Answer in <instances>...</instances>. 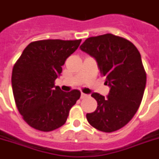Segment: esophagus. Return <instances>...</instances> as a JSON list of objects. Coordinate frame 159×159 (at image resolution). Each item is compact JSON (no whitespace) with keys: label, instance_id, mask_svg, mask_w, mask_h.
<instances>
[{"label":"esophagus","instance_id":"34e87169","mask_svg":"<svg viewBox=\"0 0 159 159\" xmlns=\"http://www.w3.org/2000/svg\"><path fill=\"white\" fill-rule=\"evenodd\" d=\"M87 94H85V93H82V94H81V98H82V99H83V98H85V97H87Z\"/></svg>","mask_w":159,"mask_h":159}]
</instances>
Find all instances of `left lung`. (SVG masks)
I'll return each mask as SVG.
<instances>
[{
	"label": "left lung",
	"mask_w": 159,
	"mask_h": 159,
	"mask_svg": "<svg viewBox=\"0 0 159 159\" xmlns=\"http://www.w3.org/2000/svg\"><path fill=\"white\" fill-rule=\"evenodd\" d=\"M80 48L97 60L111 88L107 98L92 93L97 107L87 114V121L102 132L118 130L133 118L143 99L146 72L140 53L130 41L111 34L90 37Z\"/></svg>",
	"instance_id": "8db88e82"
}]
</instances>
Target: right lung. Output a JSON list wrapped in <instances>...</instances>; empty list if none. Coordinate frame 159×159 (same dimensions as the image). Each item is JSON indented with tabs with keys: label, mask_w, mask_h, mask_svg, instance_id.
Returning a JSON list of instances; mask_svg holds the SVG:
<instances>
[{
	"label": "right lung",
	"mask_w": 159,
	"mask_h": 159,
	"mask_svg": "<svg viewBox=\"0 0 159 159\" xmlns=\"http://www.w3.org/2000/svg\"><path fill=\"white\" fill-rule=\"evenodd\" d=\"M81 41H34L14 65L11 83L15 102L24 120L32 128L48 132L63 125L70 109L81 97L78 90L65 92L54 85L62 66Z\"/></svg>",
	"instance_id": "add662e5"
}]
</instances>
